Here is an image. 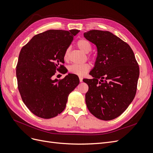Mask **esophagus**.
I'll use <instances>...</instances> for the list:
<instances>
[{
  "label": "esophagus",
  "mask_w": 153,
  "mask_h": 153,
  "mask_svg": "<svg viewBox=\"0 0 153 153\" xmlns=\"http://www.w3.org/2000/svg\"><path fill=\"white\" fill-rule=\"evenodd\" d=\"M79 81L82 82V78L81 77H79Z\"/></svg>",
  "instance_id": "34e87169"
}]
</instances>
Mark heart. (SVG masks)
Masks as SVG:
<instances>
[{
	"mask_svg": "<svg viewBox=\"0 0 153 153\" xmlns=\"http://www.w3.org/2000/svg\"><path fill=\"white\" fill-rule=\"evenodd\" d=\"M77 46L78 48L82 52L88 53L91 50V46L90 43L86 39H81L77 42ZM70 55V48H67L64 53V60L68 61ZM91 66L89 63H83L81 65L73 64L68 68V71L71 74H76L79 76H83L90 70Z\"/></svg>",
	"mask_w": 153,
	"mask_h": 153,
	"instance_id": "b5f03b06",
	"label": "heart"
}]
</instances>
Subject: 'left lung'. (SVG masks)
<instances>
[{"instance_id": "1", "label": "left lung", "mask_w": 153, "mask_h": 153, "mask_svg": "<svg viewBox=\"0 0 153 153\" xmlns=\"http://www.w3.org/2000/svg\"><path fill=\"white\" fill-rule=\"evenodd\" d=\"M95 44L97 58L90 74L85 100L88 110L98 119L109 121L120 116L135 96L139 66L130 46L108 31L92 30L84 33Z\"/></svg>"}]
</instances>
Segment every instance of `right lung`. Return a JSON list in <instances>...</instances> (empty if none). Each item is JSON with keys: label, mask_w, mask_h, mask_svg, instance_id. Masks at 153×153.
<instances>
[{"label": "right lung", "mask_w": 153, "mask_h": 153, "mask_svg": "<svg viewBox=\"0 0 153 153\" xmlns=\"http://www.w3.org/2000/svg\"><path fill=\"white\" fill-rule=\"evenodd\" d=\"M78 30H49L33 36L19 53L18 88L23 103L36 116L50 119L65 109L68 96L79 83L76 74L52 79L56 71L65 74L64 53Z\"/></svg>", "instance_id": "1"}]
</instances>
